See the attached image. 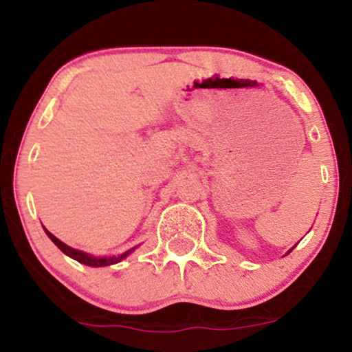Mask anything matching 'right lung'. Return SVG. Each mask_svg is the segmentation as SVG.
Instances as JSON below:
<instances>
[{
    "label": "right lung",
    "instance_id": "add662e5",
    "mask_svg": "<svg viewBox=\"0 0 352 352\" xmlns=\"http://www.w3.org/2000/svg\"><path fill=\"white\" fill-rule=\"evenodd\" d=\"M46 233H47V236L51 238L52 241H54V245L58 246V248L60 250V252L63 253H66L67 256H71V258H74V260H78L79 263H82V265H87V266H109V265H114V263H119L120 260H124L125 256H127L129 253L132 252V250H127V252L125 253H122V254H119V256H109V258H94V256H89V254H86L84 252H79V250H74V248H71V246H67L66 243H63V241L60 240H58V238H56L54 235H52V233H50L46 230Z\"/></svg>",
    "mask_w": 352,
    "mask_h": 352
}]
</instances>
